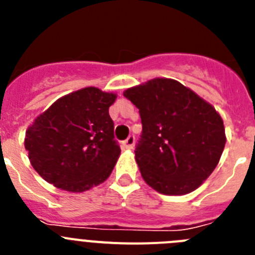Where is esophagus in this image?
I'll return each instance as SVG.
<instances>
[{
	"label": "esophagus",
	"instance_id": "34e87169",
	"mask_svg": "<svg viewBox=\"0 0 255 255\" xmlns=\"http://www.w3.org/2000/svg\"><path fill=\"white\" fill-rule=\"evenodd\" d=\"M135 145V136L134 135H130L129 138L123 141V148L124 149H132Z\"/></svg>",
	"mask_w": 255,
	"mask_h": 255
}]
</instances>
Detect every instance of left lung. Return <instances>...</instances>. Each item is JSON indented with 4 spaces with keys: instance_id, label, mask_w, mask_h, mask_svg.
I'll return each instance as SVG.
<instances>
[{
    "instance_id": "1",
    "label": "left lung",
    "mask_w": 255,
    "mask_h": 255,
    "mask_svg": "<svg viewBox=\"0 0 255 255\" xmlns=\"http://www.w3.org/2000/svg\"><path fill=\"white\" fill-rule=\"evenodd\" d=\"M124 96L140 114L135 161L141 177L164 195H184L208 179L226 144L215 107L173 79L155 78Z\"/></svg>"
}]
</instances>
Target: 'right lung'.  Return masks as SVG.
<instances>
[{"mask_svg":"<svg viewBox=\"0 0 255 255\" xmlns=\"http://www.w3.org/2000/svg\"><path fill=\"white\" fill-rule=\"evenodd\" d=\"M116 97L83 88L58 98L33 121L24 145L33 168L47 182L82 193L107 180L121 152L108 114Z\"/></svg>","mask_w":255,"mask_h":255,"instance_id":"1","label":"right lung"}]
</instances>
